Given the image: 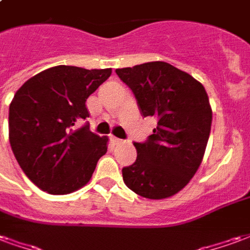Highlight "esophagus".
<instances>
[{
  "instance_id": "34e87169",
  "label": "esophagus",
  "mask_w": 250,
  "mask_h": 250,
  "mask_svg": "<svg viewBox=\"0 0 250 250\" xmlns=\"http://www.w3.org/2000/svg\"><path fill=\"white\" fill-rule=\"evenodd\" d=\"M111 142L114 143V145H119V143H122V139H119V138H116V136H111Z\"/></svg>"
}]
</instances>
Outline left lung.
<instances>
[{"mask_svg": "<svg viewBox=\"0 0 250 250\" xmlns=\"http://www.w3.org/2000/svg\"><path fill=\"white\" fill-rule=\"evenodd\" d=\"M128 85L143 118L157 128L143 143L134 142L136 161L123 167V181L145 198L171 197L188 184L202 162L211 127V108L204 85L165 62L116 69Z\"/></svg>", "mask_w": 250, "mask_h": 250, "instance_id": "1", "label": "left lung"}]
</instances>
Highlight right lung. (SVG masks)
<instances>
[{"mask_svg":"<svg viewBox=\"0 0 250 250\" xmlns=\"http://www.w3.org/2000/svg\"><path fill=\"white\" fill-rule=\"evenodd\" d=\"M111 76V68L57 65L37 73L9 107V142L20 167L49 194H69L88 184L107 152L108 138L84 120L88 96Z\"/></svg>","mask_w":250,"mask_h":250,"instance_id":"right-lung-1","label":"right lung"}]
</instances>
